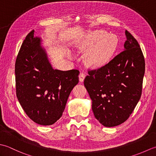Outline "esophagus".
Instances as JSON below:
<instances>
[{"label": "esophagus", "instance_id": "obj_1", "mask_svg": "<svg viewBox=\"0 0 156 156\" xmlns=\"http://www.w3.org/2000/svg\"><path fill=\"white\" fill-rule=\"evenodd\" d=\"M85 75L84 73H81L80 75H79V81H80V82L83 81L84 79H85Z\"/></svg>", "mask_w": 156, "mask_h": 156}]
</instances>
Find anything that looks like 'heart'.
Here are the masks:
<instances>
[{
	"label": "heart",
	"mask_w": 156,
	"mask_h": 156,
	"mask_svg": "<svg viewBox=\"0 0 156 156\" xmlns=\"http://www.w3.org/2000/svg\"><path fill=\"white\" fill-rule=\"evenodd\" d=\"M101 31L96 33L92 43V48L96 47L88 54L87 60L93 66L106 65L110 60L115 51L117 42L112 35H108Z\"/></svg>",
	"instance_id": "1"
}]
</instances>
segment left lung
Listing matches in <instances>:
<instances>
[{"mask_svg":"<svg viewBox=\"0 0 156 156\" xmlns=\"http://www.w3.org/2000/svg\"><path fill=\"white\" fill-rule=\"evenodd\" d=\"M125 36L123 51L84 80L94 116L106 127L126 121L141 96L144 56L135 38L126 30Z\"/></svg>","mask_w":156,"mask_h":156,"instance_id":"8db88e82","label":"left lung"}]
</instances>
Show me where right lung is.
<instances>
[{"mask_svg":"<svg viewBox=\"0 0 156 156\" xmlns=\"http://www.w3.org/2000/svg\"><path fill=\"white\" fill-rule=\"evenodd\" d=\"M15 72L17 97L27 115L41 125L55 123L78 83L79 71L54 69L42 40L32 30L21 46Z\"/></svg>","mask_w":156,"mask_h":156,"instance_id":"add662e5","label":"right lung"}]
</instances>
